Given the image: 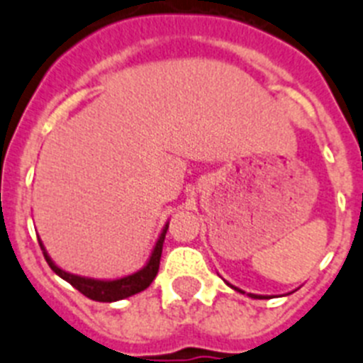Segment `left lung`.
<instances>
[{"mask_svg": "<svg viewBox=\"0 0 363 363\" xmlns=\"http://www.w3.org/2000/svg\"><path fill=\"white\" fill-rule=\"evenodd\" d=\"M226 285H230V283L226 281ZM230 286H232V289H234V291L241 292V294L250 296V298H254V299H269V298H272V296H261V294H252V292H245V291H241V289H238V286H234V285H230Z\"/></svg>", "mask_w": 363, "mask_h": 363, "instance_id": "left-lung-1", "label": "left lung"}]
</instances>
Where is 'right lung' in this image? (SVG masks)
<instances>
[{"label": "right lung", "mask_w": 363, "mask_h": 363, "mask_svg": "<svg viewBox=\"0 0 363 363\" xmlns=\"http://www.w3.org/2000/svg\"><path fill=\"white\" fill-rule=\"evenodd\" d=\"M166 232H168V223L162 226L160 230L159 239L155 241V247L151 250L150 257H147L146 264L143 269H138L137 272L128 274V276L115 277V279H96V277H87L80 276V274H72L67 270L60 269L58 264L52 261V257L49 256L47 248L43 247V241L38 238V242L42 247L43 256L45 261L49 263V267L52 269V272L56 276H60L62 279H65L67 283H71L77 291H80L82 294L87 296L89 299L94 301H104V303H113V301H121V299L129 298V296H135L138 292L146 291L147 286L151 285V281L155 279L157 272H159L160 264V256H162V245L164 238H166Z\"/></svg>", "instance_id": "right-lung-1"}]
</instances>
